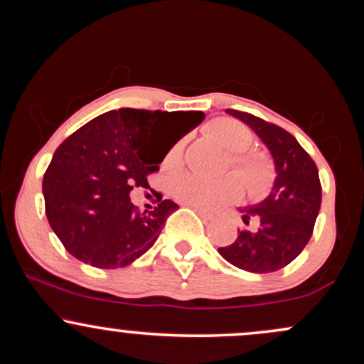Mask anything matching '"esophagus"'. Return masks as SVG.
<instances>
[{
	"instance_id": "1",
	"label": "esophagus",
	"mask_w": 364,
	"mask_h": 364,
	"mask_svg": "<svg viewBox=\"0 0 364 364\" xmlns=\"http://www.w3.org/2000/svg\"><path fill=\"white\" fill-rule=\"evenodd\" d=\"M191 208H193V210L196 212V214H198L200 217H202L203 220H212V217H214L212 214H208V212L203 210V208H198V207H191Z\"/></svg>"
}]
</instances>
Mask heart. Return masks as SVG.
<instances>
[{"label": "heart", "mask_w": 364, "mask_h": 364, "mask_svg": "<svg viewBox=\"0 0 364 364\" xmlns=\"http://www.w3.org/2000/svg\"><path fill=\"white\" fill-rule=\"evenodd\" d=\"M208 132L225 150L231 152V166L245 179L250 193L260 196L272 186L275 179L274 159L265 150L252 147L255 135L248 124L235 118H219L208 127ZM183 152L185 139H179L166 154L164 168L178 169L183 164ZM171 191L186 205L217 210L240 198L243 193V183L237 174H228L217 179H207L196 174H179L171 183Z\"/></svg>", "instance_id": "1"}]
</instances>
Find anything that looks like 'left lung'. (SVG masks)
Wrapping results in <instances>:
<instances>
[{"mask_svg": "<svg viewBox=\"0 0 364 364\" xmlns=\"http://www.w3.org/2000/svg\"><path fill=\"white\" fill-rule=\"evenodd\" d=\"M257 133L275 162L274 188L258 205L245 208L243 223L232 245L219 253L237 269L255 274L275 272L303 252L315 228L321 203V185L315 161L289 132L250 114L225 109Z\"/></svg>", "mask_w": 364, "mask_h": 364, "instance_id": "1", "label": "left lung"}]
</instances>
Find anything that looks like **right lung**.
<instances>
[{
	"label": "right lung",
	"mask_w": 364,
	"mask_h": 364,
	"mask_svg": "<svg viewBox=\"0 0 364 364\" xmlns=\"http://www.w3.org/2000/svg\"><path fill=\"white\" fill-rule=\"evenodd\" d=\"M203 118L202 111L123 107L63 141L43 179L46 215L63 246L97 269L127 267L147 252L178 205L157 193V207L141 212L129 191L147 188L171 145ZM176 120L178 129L168 134Z\"/></svg>",
	"instance_id": "obj_1"
}]
</instances>
